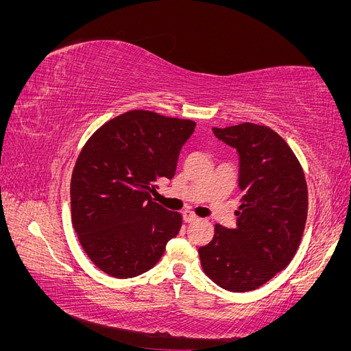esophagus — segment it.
<instances>
[{
	"label": "esophagus",
	"mask_w": 351,
	"mask_h": 351,
	"mask_svg": "<svg viewBox=\"0 0 351 351\" xmlns=\"http://www.w3.org/2000/svg\"><path fill=\"white\" fill-rule=\"evenodd\" d=\"M183 219H184L186 222H193V221L197 219V217H196L195 214H192V212H184V214H183Z\"/></svg>",
	"instance_id": "obj_1"
}]
</instances>
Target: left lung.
I'll list each match as a JSON object with an SVG mask.
<instances>
[{"instance_id":"1","label":"left lung","mask_w":351,"mask_h":351,"mask_svg":"<svg viewBox=\"0 0 351 351\" xmlns=\"http://www.w3.org/2000/svg\"><path fill=\"white\" fill-rule=\"evenodd\" d=\"M239 154L237 226H215L199 247L202 268L224 290H256L291 262L307 218V186L299 159L267 125L243 123L212 129Z\"/></svg>"}]
</instances>
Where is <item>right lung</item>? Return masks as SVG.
Segmentation results:
<instances>
[{
	"instance_id": "obj_1",
	"label": "right lung",
	"mask_w": 351,
	"mask_h": 351,
	"mask_svg": "<svg viewBox=\"0 0 351 351\" xmlns=\"http://www.w3.org/2000/svg\"><path fill=\"white\" fill-rule=\"evenodd\" d=\"M192 120L152 111L120 114L95 132L73 169L70 199L74 231L89 259L115 278L155 267L182 215L156 202L159 178L171 180Z\"/></svg>"
}]
</instances>
